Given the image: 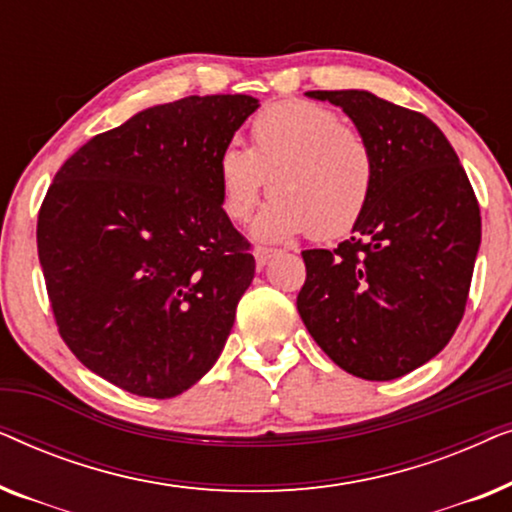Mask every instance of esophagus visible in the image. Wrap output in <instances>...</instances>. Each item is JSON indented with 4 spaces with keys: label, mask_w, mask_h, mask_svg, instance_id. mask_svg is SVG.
Masks as SVG:
<instances>
[{
    "label": "esophagus",
    "mask_w": 512,
    "mask_h": 512,
    "mask_svg": "<svg viewBox=\"0 0 512 512\" xmlns=\"http://www.w3.org/2000/svg\"><path fill=\"white\" fill-rule=\"evenodd\" d=\"M275 256H277V249H268V247L254 249V258H256L258 268H265V265L270 263V258H275Z\"/></svg>",
    "instance_id": "obj_1"
}]
</instances>
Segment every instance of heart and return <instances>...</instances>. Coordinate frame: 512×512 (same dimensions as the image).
<instances>
[{"label":"heart","instance_id":"heart-1","mask_svg":"<svg viewBox=\"0 0 512 512\" xmlns=\"http://www.w3.org/2000/svg\"><path fill=\"white\" fill-rule=\"evenodd\" d=\"M221 207L247 221L263 193H275L254 221V237L284 242L349 233L373 193L375 160L340 114L305 100L265 107L251 125V149L228 144L216 160Z\"/></svg>","mask_w":512,"mask_h":512}]
</instances>
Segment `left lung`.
Here are the masks:
<instances>
[{"label":"left lung","mask_w":512,"mask_h":512,"mask_svg":"<svg viewBox=\"0 0 512 512\" xmlns=\"http://www.w3.org/2000/svg\"><path fill=\"white\" fill-rule=\"evenodd\" d=\"M352 118L373 193L338 249H307L298 312L314 342L363 380L424 366L457 331L480 249V207L431 118L368 90H310Z\"/></svg>","instance_id":"8db88e82"}]
</instances>
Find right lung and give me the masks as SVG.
<instances>
[{"label": "right lung", "mask_w": 512, "mask_h": 512, "mask_svg": "<svg viewBox=\"0 0 512 512\" xmlns=\"http://www.w3.org/2000/svg\"><path fill=\"white\" fill-rule=\"evenodd\" d=\"M258 109L207 95L142 109L55 174L37 223L62 340L130 394L172 398L214 366L254 279L216 160Z\"/></svg>", "instance_id": "add662e5"}]
</instances>
